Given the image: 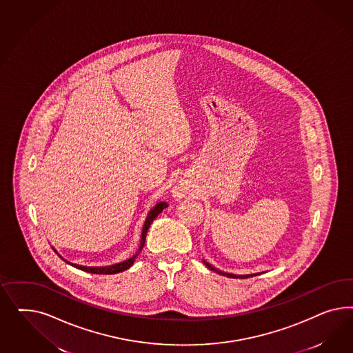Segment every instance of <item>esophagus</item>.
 <instances>
[{
	"mask_svg": "<svg viewBox=\"0 0 353 353\" xmlns=\"http://www.w3.org/2000/svg\"><path fill=\"white\" fill-rule=\"evenodd\" d=\"M173 192L176 196H185L189 192V186L186 183H179Z\"/></svg>",
	"mask_w": 353,
	"mask_h": 353,
	"instance_id": "1",
	"label": "esophagus"
}]
</instances>
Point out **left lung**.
Listing matches in <instances>:
<instances>
[{
  "mask_svg": "<svg viewBox=\"0 0 353 353\" xmlns=\"http://www.w3.org/2000/svg\"><path fill=\"white\" fill-rule=\"evenodd\" d=\"M204 264L207 265V267L210 268L211 270H214L216 273H219V274H221V276H226V277L230 278H248V277H254V274H248V276H236V274H230V273H225V272H221V270H219V269H216V268L212 267V265H210L208 263H205L204 261Z\"/></svg>",
  "mask_w": 353,
  "mask_h": 353,
  "instance_id": "8db88e82",
  "label": "left lung"
}]
</instances>
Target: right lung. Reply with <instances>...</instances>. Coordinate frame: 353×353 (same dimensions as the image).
I'll return each mask as SVG.
<instances>
[{
    "instance_id": "obj_1",
    "label": "right lung",
    "mask_w": 353,
    "mask_h": 353,
    "mask_svg": "<svg viewBox=\"0 0 353 353\" xmlns=\"http://www.w3.org/2000/svg\"><path fill=\"white\" fill-rule=\"evenodd\" d=\"M167 205H168V204L165 203V202H161V203L157 204V205L150 211L148 217H146L145 225H143V229H142V236H141V246H139V250H142V247L145 245V239H146V234H148L150 225H151V223L155 220V217L161 214V211H163ZM54 251H55V250H54ZM136 256H137V254H136L134 256L128 259V260L123 261V263L114 264V265H110V267H83V265H77V264H72V263H68V261H67V263L71 264L72 267L81 269V270L88 272V273H93V274H117V273L124 272V270H127V269L132 267L133 263H134V260H136ZM64 261H65V260H64Z\"/></svg>"
}]
</instances>
